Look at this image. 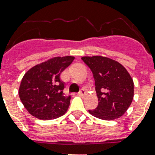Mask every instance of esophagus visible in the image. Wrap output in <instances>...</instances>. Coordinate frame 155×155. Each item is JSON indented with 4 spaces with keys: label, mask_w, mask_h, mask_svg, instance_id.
I'll return each mask as SVG.
<instances>
[{
    "label": "esophagus",
    "mask_w": 155,
    "mask_h": 155,
    "mask_svg": "<svg viewBox=\"0 0 155 155\" xmlns=\"http://www.w3.org/2000/svg\"><path fill=\"white\" fill-rule=\"evenodd\" d=\"M78 95H79V96H80V97H84V96H85V95H86V92H85L84 89H81L80 91V92L78 93Z\"/></svg>",
    "instance_id": "esophagus-1"
}]
</instances>
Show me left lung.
Returning a JSON list of instances; mask_svg holds the SVG:
<instances>
[{
    "mask_svg": "<svg viewBox=\"0 0 155 155\" xmlns=\"http://www.w3.org/2000/svg\"><path fill=\"white\" fill-rule=\"evenodd\" d=\"M82 60L91 69L95 80L98 106L88 110L92 116L111 120L120 117L134 98V81L120 63L103 56H84Z\"/></svg>",
    "mask_w": 155,
    "mask_h": 155,
    "instance_id": "obj_1",
    "label": "left lung"
}]
</instances>
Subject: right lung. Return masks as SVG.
<instances>
[{
    "label": "right lung",
    "instance_id": "obj_1",
    "mask_svg": "<svg viewBox=\"0 0 155 155\" xmlns=\"http://www.w3.org/2000/svg\"><path fill=\"white\" fill-rule=\"evenodd\" d=\"M75 59L73 56L54 57L33 67L23 76L19 97L26 110L40 120H51L67 112L71 97H65L60 74Z\"/></svg>",
    "mask_w": 155,
    "mask_h": 155
}]
</instances>
